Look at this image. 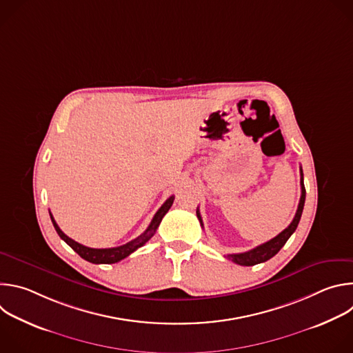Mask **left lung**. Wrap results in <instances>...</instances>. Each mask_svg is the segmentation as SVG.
Masks as SVG:
<instances>
[{"mask_svg": "<svg viewBox=\"0 0 353 353\" xmlns=\"http://www.w3.org/2000/svg\"><path fill=\"white\" fill-rule=\"evenodd\" d=\"M300 185H301V195H300V201H299V205H297V211L296 215L293 218V221L290 222V225L282 230L278 236H275L274 239H271L270 241L257 245L256 248L245 251V253H239V254H228L226 257L229 260H232L233 263L239 264V265H244V267H251V265H256L260 263H265L270 259H272L278 251L285 245V243L288 241V239L293 234V232L296 230L299 221L301 218V212H303V207H305V199H306V188H305V183H303V170L300 168ZM196 216L199 219L201 226L204 228L203 219H201L199 215V210L196 208Z\"/></svg>", "mask_w": 353, "mask_h": 353, "instance_id": "1", "label": "left lung"}]
</instances>
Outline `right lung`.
Listing matches in <instances>:
<instances>
[{
  "label": "right lung",
  "mask_w": 353,
  "mask_h": 353,
  "mask_svg": "<svg viewBox=\"0 0 353 353\" xmlns=\"http://www.w3.org/2000/svg\"><path fill=\"white\" fill-rule=\"evenodd\" d=\"M174 201V196H169L165 204L159 208V211L155 214L154 219L150 221L148 229L141 234L138 236L137 239L123 244V245H119V247H112V248H90V247H86L75 240H72L71 237H68L57 225V222L54 221L53 215L50 214V218H52V222L54 225V229L56 232L59 233V236L75 251V253H78L83 260L92 263V264H114V263H119L123 259L128 257L131 253H134V251L139 247H142L150 237H152L157 232V229L159 228L161 222H162V218L168 214V211L170 210L172 204Z\"/></svg>",
  "instance_id": "obj_1"
}]
</instances>
